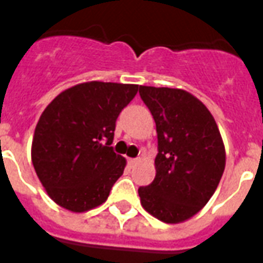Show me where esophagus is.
I'll list each match as a JSON object with an SVG mask.
<instances>
[{
    "label": "esophagus",
    "instance_id": "1",
    "mask_svg": "<svg viewBox=\"0 0 263 263\" xmlns=\"http://www.w3.org/2000/svg\"><path fill=\"white\" fill-rule=\"evenodd\" d=\"M138 162H141V158H137V159H128V163H129V166H135Z\"/></svg>",
    "mask_w": 263,
    "mask_h": 263
}]
</instances>
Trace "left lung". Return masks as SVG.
<instances>
[{
  "instance_id": "left-lung-1",
  "label": "left lung",
  "mask_w": 263,
  "mask_h": 263,
  "mask_svg": "<svg viewBox=\"0 0 263 263\" xmlns=\"http://www.w3.org/2000/svg\"><path fill=\"white\" fill-rule=\"evenodd\" d=\"M158 132L156 176L138 193L142 207L166 224L192 218L209 203L226 169V146L214 117L182 88L139 86Z\"/></svg>"
}]
</instances>
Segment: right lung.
Listing matches in <instances>:
<instances>
[{
	"label": "right lung",
	"mask_w": 263,
	"mask_h": 263,
	"mask_svg": "<svg viewBox=\"0 0 263 263\" xmlns=\"http://www.w3.org/2000/svg\"><path fill=\"white\" fill-rule=\"evenodd\" d=\"M138 84L87 81L52 100L37 121L32 163L46 193L71 213L96 209L124 173L126 160L109 146L115 121Z\"/></svg>",
	"instance_id": "1"
}]
</instances>
